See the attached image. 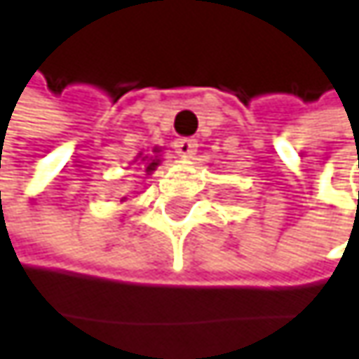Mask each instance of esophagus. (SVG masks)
Masks as SVG:
<instances>
[{
    "instance_id": "esophagus-1",
    "label": "esophagus",
    "mask_w": 359,
    "mask_h": 359,
    "mask_svg": "<svg viewBox=\"0 0 359 359\" xmlns=\"http://www.w3.org/2000/svg\"><path fill=\"white\" fill-rule=\"evenodd\" d=\"M175 147H177V154L184 160H191L197 154V142L193 137H180V140H177Z\"/></svg>"
}]
</instances>
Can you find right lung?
Instances as JSON below:
<instances>
[{
    "mask_svg": "<svg viewBox=\"0 0 359 359\" xmlns=\"http://www.w3.org/2000/svg\"><path fill=\"white\" fill-rule=\"evenodd\" d=\"M154 154H156V156H144V154H140V156H137V160H140L137 164H142V166H144L146 175H151V172L158 168V164L162 162V160H160V147H154ZM125 199H127V197H123L121 201H125Z\"/></svg>",
    "mask_w": 359,
    "mask_h": 359,
    "instance_id": "obj_1",
    "label": "right lung"
}]
</instances>
